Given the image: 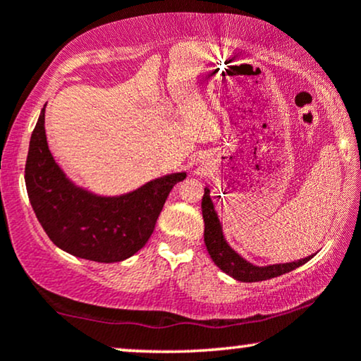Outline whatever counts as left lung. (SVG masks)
I'll use <instances>...</instances> for the list:
<instances>
[{
	"label": "left lung",
	"mask_w": 361,
	"mask_h": 361,
	"mask_svg": "<svg viewBox=\"0 0 361 361\" xmlns=\"http://www.w3.org/2000/svg\"><path fill=\"white\" fill-rule=\"evenodd\" d=\"M202 215H204L205 224L204 240L210 258L214 259V263L219 266L224 273L231 276V278H235L236 281H241V283H258V281L271 279L276 278V276L289 273V271L307 263V261L314 256L312 255L309 256V258L293 261V263L255 266L241 258V256L236 253L235 250H231L230 245L226 243L224 231H221L219 215H216L214 202L210 199L209 187H205L204 199H202Z\"/></svg>",
	"instance_id": "1"
}]
</instances>
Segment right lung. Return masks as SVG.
<instances>
[{"instance_id":"obj_1","label":"right lung","mask_w":361,"mask_h":361,"mask_svg":"<svg viewBox=\"0 0 361 361\" xmlns=\"http://www.w3.org/2000/svg\"><path fill=\"white\" fill-rule=\"evenodd\" d=\"M42 108L24 169L32 210L52 243L77 258L118 263L137 253L154 231L167 195L185 172L147 182L118 197H100L77 187L49 151Z\"/></svg>"}]
</instances>
